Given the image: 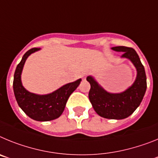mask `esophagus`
Here are the masks:
<instances>
[{
	"instance_id": "1",
	"label": "esophagus",
	"mask_w": 158,
	"mask_h": 158,
	"mask_svg": "<svg viewBox=\"0 0 158 158\" xmlns=\"http://www.w3.org/2000/svg\"><path fill=\"white\" fill-rule=\"evenodd\" d=\"M87 75H88V73H87V72L84 73L83 74H82V79H83V80H85V79H86V77H87Z\"/></svg>"
}]
</instances>
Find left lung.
<instances>
[{"mask_svg":"<svg viewBox=\"0 0 158 158\" xmlns=\"http://www.w3.org/2000/svg\"><path fill=\"white\" fill-rule=\"evenodd\" d=\"M117 52H123L121 58H127L133 64L137 71L135 81L129 88L119 93L107 92L93 76L87 81L91 88L89 98L93 109L100 116L109 119H123L132 114L140 105L146 91V76L143 65L133 48L127 47H111Z\"/></svg>","mask_w":158,"mask_h":158,"instance_id":"1","label":"left lung"}]
</instances>
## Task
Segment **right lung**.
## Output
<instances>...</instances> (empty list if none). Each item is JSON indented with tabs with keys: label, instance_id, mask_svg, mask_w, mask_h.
Instances as JSON below:
<instances>
[{
	"label": "right lung",
	"instance_id": "1",
	"mask_svg": "<svg viewBox=\"0 0 158 158\" xmlns=\"http://www.w3.org/2000/svg\"><path fill=\"white\" fill-rule=\"evenodd\" d=\"M40 50V48L29 50L17 65L14 73L13 91L18 105L26 115L34 120L46 122L54 120L62 115L69 96L80 85L81 79L64 85L48 94L40 95L27 91L21 81L23 65L31 54Z\"/></svg>",
	"mask_w": 158,
	"mask_h": 158
}]
</instances>
